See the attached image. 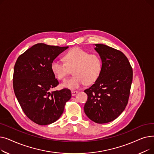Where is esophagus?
<instances>
[{
  "label": "esophagus",
  "mask_w": 154,
  "mask_h": 154,
  "mask_svg": "<svg viewBox=\"0 0 154 154\" xmlns=\"http://www.w3.org/2000/svg\"><path fill=\"white\" fill-rule=\"evenodd\" d=\"M79 92L77 91H72V96H74V95H76Z\"/></svg>",
  "instance_id": "34e87169"
}]
</instances>
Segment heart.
<instances>
[{
  "mask_svg": "<svg viewBox=\"0 0 154 154\" xmlns=\"http://www.w3.org/2000/svg\"><path fill=\"white\" fill-rule=\"evenodd\" d=\"M64 62L54 59L51 71L59 80H63L73 69L74 75L62 84V87L71 90L77 89L85 84H91L99 79L102 70V61L97 54L80 48H74L63 55Z\"/></svg>",
  "mask_w": 154,
  "mask_h": 154,
  "instance_id": "b5f03b06",
  "label": "heart"
}]
</instances>
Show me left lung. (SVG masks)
<instances>
[{
  "instance_id": "obj_1",
  "label": "left lung",
  "mask_w": 154,
  "mask_h": 154,
  "mask_svg": "<svg viewBox=\"0 0 154 154\" xmlns=\"http://www.w3.org/2000/svg\"><path fill=\"white\" fill-rule=\"evenodd\" d=\"M95 45L102 61V70L95 82L84 91L88 99L84 109L94 122L105 124L117 119L125 109L133 71L122 52L104 44Z\"/></svg>"
}]
</instances>
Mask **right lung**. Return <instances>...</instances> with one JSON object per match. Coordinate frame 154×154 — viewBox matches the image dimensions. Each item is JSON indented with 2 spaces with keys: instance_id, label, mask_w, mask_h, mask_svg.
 Wrapping results in <instances>:
<instances>
[{
  "instance_id": "right-lung-1",
  "label": "right lung",
  "mask_w": 154,
  "mask_h": 154,
  "mask_svg": "<svg viewBox=\"0 0 154 154\" xmlns=\"http://www.w3.org/2000/svg\"><path fill=\"white\" fill-rule=\"evenodd\" d=\"M68 47L37 44L21 54L15 62L14 93L23 112L35 124L46 125L57 120L71 98L68 88L49 92L59 84L51 63Z\"/></svg>"
}]
</instances>
